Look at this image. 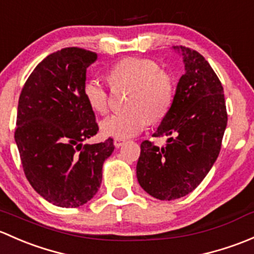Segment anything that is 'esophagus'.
Returning <instances> with one entry per match:
<instances>
[{
	"instance_id": "esophagus-1",
	"label": "esophagus",
	"mask_w": 254,
	"mask_h": 254,
	"mask_svg": "<svg viewBox=\"0 0 254 254\" xmlns=\"http://www.w3.org/2000/svg\"><path fill=\"white\" fill-rule=\"evenodd\" d=\"M125 143H126V140H125V139H119V138H116V139L114 140V144H115V146H116V148H120V146L124 145Z\"/></svg>"
}]
</instances>
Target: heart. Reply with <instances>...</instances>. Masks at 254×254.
Returning a JSON list of instances; mask_svg holds the SVG:
<instances>
[{
	"instance_id": "obj_1",
	"label": "heart",
	"mask_w": 254,
	"mask_h": 254,
	"mask_svg": "<svg viewBox=\"0 0 254 254\" xmlns=\"http://www.w3.org/2000/svg\"><path fill=\"white\" fill-rule=\"evenodd\" d=\"M114 85L132 88L127 112L115 114L104 120L100 129L106 137L127 139L144 130L150 119L159 121L166 116L174 103L175 80L160 64L145 57H125L109 70ZM83 94L89 108L104 115L109 109V93L101 80L93 78L85 82Z\"/></svg>"
}]
</instances>
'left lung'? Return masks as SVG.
Masks as SVG:
<instances>
[{"label":"left lung","mask_w":254,"mask_h":254,"mask_svg":"<svg viewBox=\"0 0 254 254\" xmlns=\"http://www.w3.org/2000/svg\"><path fill=\"white\" fill-rule=\"evenodd\" d=\"M184 57L174 103L153 137L169 135L165 146L140 144L137 179L160 200L192 192L210 171L221 148L227 112L224 89L208 61L195 50L174 46Z\"/></svg>","instance_id":"obj_1"}]
</instances>
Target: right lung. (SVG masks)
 Segmentation results:
<instances>
[{"label":"right lung","instance_id":"right-lung-1","mask_svg":"<svg viewBox=\"0 0 254 254\" xmlns=\"http://www.w3.org/2000/svg\"><path fill=\"white\" fill-rule=\"evenodd\" d=\"M95 52L66 48L49 55L25 82L18 101L14 139L31 187L52 204L77 208L98 192L111 138L83 144L98 133L83 94Z\"/></svg>","mask_w":254,"mask_h":254}]
</instances>
